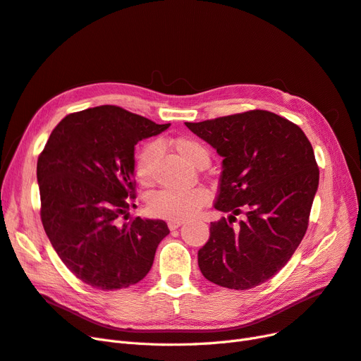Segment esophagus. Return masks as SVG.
Returning <instances> with one entry per match:
<instances>
[{
	"instance_id": "34e87169",
	"label": "esophagus",
	"mask_w": 361,
	"mask_h": 361,
	"mask_svg": "<svg viewBox=\"0 0 361 361\" xmlns=\"http://www.w3.org/2000/svg\"><path fill=\"white\" fill-rule=\"evenodd\" d=\"M182 224H183V219H180V218H171V219L167 221V226H169L170 230L179 228V227L182 226Z\"/></svg>"
}]
</instances>
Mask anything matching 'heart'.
Wrapping results in <instances>:
<instances>
[{"instance_id": "heart-1", "label": "heart", "mask_w": 361, "mask_h": 361, "mask_svg": "<svg viewBox=\"0 0 361 361\" xmlns=\"http://www.w3.org/2000/svg\"><path fill=\"white\" fill-rule=\"evenodd\" d=\"M176 152L186 161L195 166L202 158H209L207 149L192 137H178L173 140ZM158 152V145L151 142L145 145L135 157V175L143 183L152 180L154 159ZM207 200V191L200 186L190 190H161L149 198V210L157 216L163 218H188Z\"/></svg>"}]
</instances>
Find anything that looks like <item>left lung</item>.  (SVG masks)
Instances as JSON below:
<instances>
[{
    "instance_id": "left-lung-1",
    "label": "left lung",
    "mask_w": 361,
    "mask_h": 361,
    "mask_svg": "<svg viewBox=\"0 0 361 361\" xmlns=\"http://www.w3.org/2000/svg\"><path fill=\"white\" fill-rule=\"evenodd\" d=\"M222 159L214 204L231 212L210 222L198 251L203 276L230 290H250L288 263L307 230L319 170L305 133L267 110L185 122ZM247 218L239 226L235 215Z\"/></svg>"
}]
</instances>
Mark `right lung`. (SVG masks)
Listing matches in <instances>:
<instances>
[{"instance_id":"right-lung-1","label":"right lung","mask_w":361,"mask_h":361,"mask_svg":"<svg viewBox=\"0 0 361 361\" xmlns=\"http://www.w3.org/2000/svg\"><path fill=\"white\" fill-rule=\"evenodd\" d=\"M170 123L152 122L116 106L70 114L37 161L42 222L71 273L98 290L142 281L170 233L161 219L127 216L135 197L134 146Z\"/></svg>"}]
</instances>
